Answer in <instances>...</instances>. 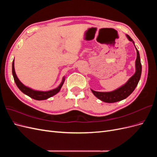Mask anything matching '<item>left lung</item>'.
<instances>
[{"mask_svg":"<svg viewBox=\"0 0 157 157\" xmlns=\"http://www.w3.org/2000/svg\"><path fill=\"white\" fill-rule=\"evenodd\" d=\"M126 36L127 39L134 44V42L131 39V37L128 35H126ZM135 48L137 52V58L136 60V72L134 75L132 76L124 85L111 92H97L91 89L95 96L104 102L115 103L126 99L133 92L140 81L142 69L139 51L137 50L136 46Z\"/></svg>","mask_w":157,"mask_h":157,"instance_id":"left-lung-1","label":"left lung"}]
</instances>
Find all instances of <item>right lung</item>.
<instances>
[{"mask_svg": "<svg viewBox=\"0 0 157 157\" xmlns=\"http://www.w3.org/2000/svg\"><path fill=\"white\" fill-rule=\"evenodd\" d=\"M12 75L13 77L14 81H15L18 88L20 89L23 94H25L27 96H29L33 99H36V100H44V99H48L49 98H51L56 94H58L60 91V90L65 82V77H63L62 81H61L59 86L56 88L49 90V91H39V90H35L32 88H30L29 87L25 86V85L23 84L17 78L15 72V69H14V59L13 60L12 62Z\"/></svg>", "mask_w": 157, "mask_h": 157, "instance_id": "1", "label": "right lung"}]
</instances>
